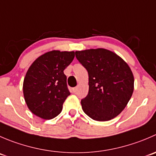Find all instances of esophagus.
<instances>
[{
    "mask_svg": "<svg viewBox=\"0 0 156 156\" xmlns=\"http://www.w3.org/2000/svg\"><path fill=\"white\" fill-rule=\"evenodd\" d=\"M71 90H72V93H73V94L76 93V91H77V87H73V88L71 89Z\"/></svg>",
    "mask_w": 156,
    "mask_h": 156,
    "instance_id": "obj_1",
    "label": "esophagus"
}]
</instances>
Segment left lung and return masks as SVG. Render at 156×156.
<instances>
[{"label": "left lung", "mask_w": 156, "mask_h": 156, "mask_svg": "<svg viewBox=\"0 0 156 156\" xmlns=\"http://www.w3.org/2000/svg\"><path fill=\"white\" fill-rule=\"evenodd\" d=\"M75 56L88 72L89 90L81 101L82 110L97 121L118 116L134 89V77L127 63L105 49L76 51Z\"/></svg>", "instance_id": "left-lung-1"}]
</instances>
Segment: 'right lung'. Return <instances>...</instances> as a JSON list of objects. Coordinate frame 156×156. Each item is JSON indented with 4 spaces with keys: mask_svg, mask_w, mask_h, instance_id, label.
Returning <instances> with one entry per match:
<instances>
[{
    "mask_svg": "<svg viewBox=\"0 0 156 156\" xmlns=\"http://www.w3.org/2000/svg\"><path fill=\"white\" fill-rule=\"evenodd\" d=\"M75 58V52L52 50L38 57L24 78L23 90L30 111L44 120H51L62 110L70 95L64 70Z\"/></svg>",
    "mask_w": 156,
    "mask_h": 156,
    "instance_id": "1",
    "label": "right lung"
}]
</instances>
